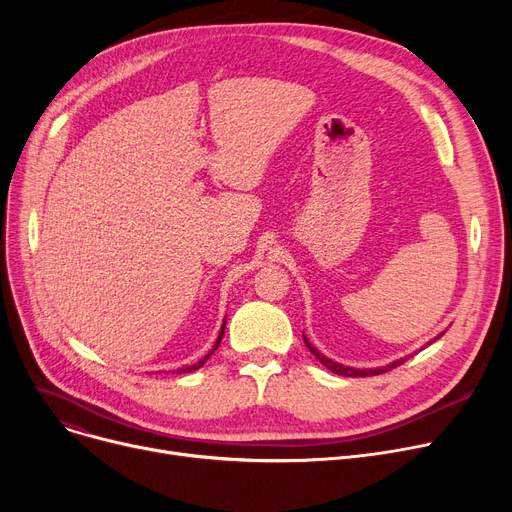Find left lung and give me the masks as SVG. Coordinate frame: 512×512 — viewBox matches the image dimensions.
I'll list each match as a JSON object with an SVG mask.
<instances>
[{
  "mask_svg": "<svg viewBox=\"0 0 512 512\" xmlns=\"http://www.w3.org/2000/svg\"><path fill=\"white\" fill-rule=\"evenodd\" d=\"M440 336H444V332L442 334H438L436 338H440ZM305 338V344H307V348L309 351L319 359V363L321 365H326L330 371H334V373H338V375H344V378H367V375H378V373H386V371H390V369H394V367H398V365H402L405 363L409 357H413V355H407V357H400V359H396V361H392V363H388V365H384V367H373V369H357V367H348V365H342V363H338V361H332V359H328L324 353H319L317 348L307 340V336H303ZM434 338V340H436ZM434 340H429L425 346H429L432 344Z\"/></svg>",
  "mask_w": 512,
  "mask_h": 512,
  "instance_id": "8db88e82",
  "label": "left lung"
}]
</instances>
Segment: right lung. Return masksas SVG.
<instances>
[{"label": "right lung", "instance_id": "obj_1", "mask_svg": "<svg viewBox=\"0 0 512 512\" xmlns=\"http://www.w3.org/2000/svg\"><path fill=\"white\" fill-rule=\"evenodd\" d=\"M224 330H226V319H224V324H222V328H220V334H218V340H215V344H213V348L211 351L203 357V359H199L197 363H193V365H186V367H180V369H176V371H172V373H191V371H197L199 367H203L205 365V361L215 353V348L220 346V342H222V338H224Z\"/></svg>", "mask_w": 512, "mask_h": 512}]
</instances>
